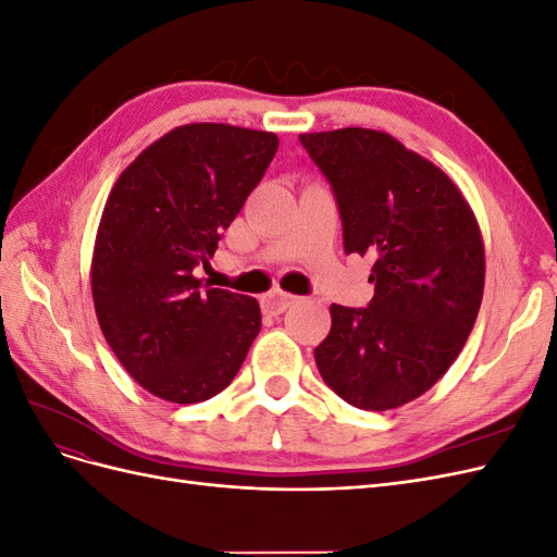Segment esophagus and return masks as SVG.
Listing matches in <instances>:
<instances>
[{
    "label": "esophagus",
    "instance_id": "34e87169",
    "mask_svg": "<svg viewBox=\"0 0 557 557\" xmlns=\"http://www.w3.org/2000/svg\"><path fill=\"white\" fill-rule=\"evenodd\" d=\"M295 301H297V297H293V295H288V293L274 290V293H269V295L262 299V309H264L267 313L278 315V313H283L285 309H288L290 305H295Z\"/></svg>",
    "mask_w": 557,
    "mask_h": 557
}]
</instances>
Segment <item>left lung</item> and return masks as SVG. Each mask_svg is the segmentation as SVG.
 <instances>
[{"label": "left lung", "mask_w": 557, "mask_h": 557, "mask_svg": "<svg viewBox=\"0 0 557 557\" xmlns=\"http://www.w3.org/2000/svg\"><path fill=\"white\" fill-rule=\"evenodd\" d=\"M339 207L344 250L372 256L367 309L332 305L313 356L332 391L364 411L440 381L476 323L485 250L476 215L436 164L379 129L299 134Z\"/></svg>", "instance_id": "obj_1"}]
</instances>
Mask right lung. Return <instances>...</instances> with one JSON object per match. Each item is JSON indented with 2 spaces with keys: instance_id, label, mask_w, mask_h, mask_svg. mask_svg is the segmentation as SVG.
<instances>
[{
  "instance_id": "1",
  "label": "right lung",
  "mask_w": 557,
  "mask_h": 557,
  "mask_svg": "<svg viewBox=\"0 0 557 557\" xmlns=\"http://www.w3.org/2000/svg\"><path fill=\"white\" fill-rule=\"evenodd\" d=\"M274 132L174 127L117 176L92 250L99 327L150 395L205 401L232 383L256 339L258 299L201 285L221 242L274 160Z\"/></svg>"
}]
</instances>
